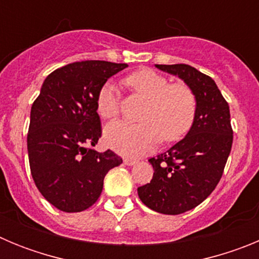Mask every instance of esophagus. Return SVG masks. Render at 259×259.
Wrapping results in <instances>:
<instances>
[{
    "instance_id": "obj_1",
    "label": "esophagus",
    "mask_w": 259,
    "mask_h": 259,
    "mask_svg": "<svg viewBox=\"0 0 259 259\" xmlns=\"http://www.w3.org/2000/svg\"><path fill=\"white\" fill-rule=\"evenodd\" d=\"M123 162H124V164H127V166H134V164L137 163V161L135 159V158H130V157H125L124 159H123Z\"/></svg>"
}]
</instances>
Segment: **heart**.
Returning <instances> with one entry per match:
<instances>
[{"mask_svg": "<svg viewBox=\"0 0 259 259\" xmlns=\"http://www.w3.org/2000/svg\"><path fill=\"white\" fill-rule=\"evenodd\" d=\"M125 83L148 100L140 124L113 122L105 127V143L124 155H143L154 149L161 136L174 141L184 136L193 123L196 97L184 84H170L163 75L150 68L139 70L125 79ZM98 115L113 119L119 113L116 88L105 83L96 100Z\"/></svg>", "mask_w": 259, "mask_h": 259, "instance_id": "heart-1", "label": "heart"}]
</instances>
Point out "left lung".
Masks as SVG:
<instances>
[{
	"mask_svg": "<svg viewBox=\"0 0 259 259\" xmlns=\"http://www.w3.org/2000/svg\"><path fill=\"white\" fill-rule=\"evenodd\" d=\"M155 67L187 84L196 97V114L184 139L150 158L153 179L137 193L149 209L178 215L198 206L221 180L233 140L230 107L214 80L192 66Z\"/></svg>",
	"mask_w": 259,
	"mask_h": 259,
	"instance_id": "1",
	"label": "left lung"
}]
</instances>
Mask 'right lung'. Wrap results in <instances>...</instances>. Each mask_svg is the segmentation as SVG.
I'll return each mask as SVG.
<instances>
[{
  "mask_svg": "<svg viewBox=\"0 0 259 259\" xmlns=\"http://www.w3.org/2000/svg\"><path fill=\"white\" fill-rule=\"evenodd\" d=\"M125 63H70L44 80L31 107L27 150L36 187L53 206L79 212L98 200L105 175L122 163L111 150L96 152L101 120L96 100L107 79Z\"/></svg>",
  "mask_w": 259,
  "mask_h": 259,
  "instance_id": "add662e5",
  "label": "right lung"
}]
</instances>
